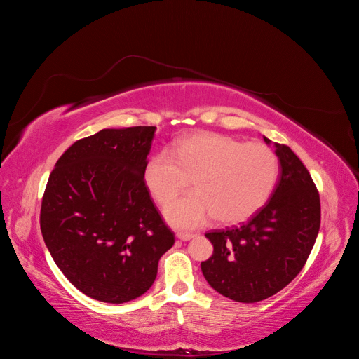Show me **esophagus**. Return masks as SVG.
I'll return each mask as SVG.
<instances>
[{
	"mask_svg": "<svg viewBox=\"0 0 359 359\" xmlns=\"http://www.w3.org/2000/svg\"><path fill=\"white\" fill-rule=\"evenodd\" d=\"M194 235L193 233H187V232H178L177 233V238L178 240H181V241H189V240H191Z\"/></svg>",
	"mask_w": 359,
	"mask_h": 359,
	"instance_id": "obj_1",
	"label": "esophagus"
}]
</instances>
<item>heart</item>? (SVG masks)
Wrapping results in <instances>:
<instances>
[{"label": "heart", "instance_id": "obj_1", "mask_svg": "<svg viewBox=\"0 0 359 359\" xmlns=\"http://www.w3.org/2000/svg\"><path fill=\"white\" fill-rule=\"evenodd\" d=\"M196 191L169 203L166 220L190 231L215 215L223 224L248 220L268 202L278 178V158L269 147L217 135L196 133L151 156L142 169L144 186L165 205L189 186Z\"/></svg>", "mask_w": 359, "mask_h": 359}]
</instances>
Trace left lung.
<instances>
[{"label": "left lung", "mask_w": 359, "mask_h": 359, "mask_svg": "<svg viewBox=\"0 0 359 359\" xmlns=\"http://www.w3.org/2000/svg\"><path fill=\"white\" fill-rule=\"evenodd\" d=\"M276 154L280 178L265 206L241 226L205 233L214 252L201 264L203 277L238 302H259L286 287L319 233L320 199L307 168L287 145L276 144Z\"/></svg>", "instance_id": "1"}]
</instances>
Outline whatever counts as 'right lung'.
<instances>
[{
	"instance_id": "add662e5",
	"label": "right lung",
	"mask_w": 359,
	"mask_h": 359,
	"mask_svg": "<svg viewBox=\"0 0 359 359\" xmlns=\"http://www.w3.org/2000/svg\"><path fill=\"white\" fill-rule=\"evenodd\" d=\"M154 132L153 126L103 128L76 140L48 180L43 240L70 283L97 301L144 295L175 243L142 180Z\"/></svg>"
}]
</instances>
